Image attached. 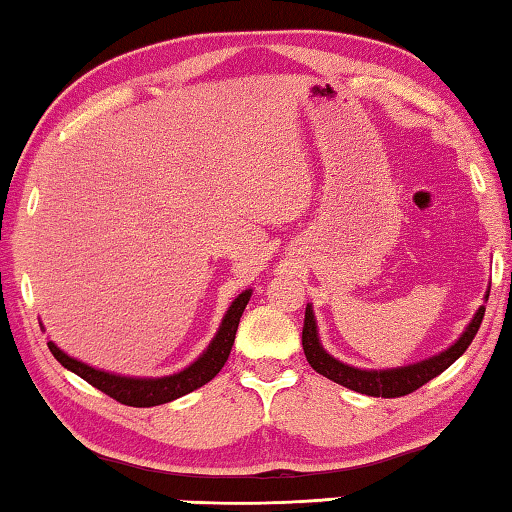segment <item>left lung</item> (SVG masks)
<instances>
[{
    "instance_id": "8db88e82",
    "label": "left lung",
    "mask_w": 512,
    "mask_h": 512,
    "mask_svg": "<svg viewBox=\"0 0 512 512\" xmlns=\"http://www.w3.org/2000/svg\"><path fill=\"white\" fill-rule=\"evenodd\" d=\"M483 314H485V307H479V311H476V316L472 318V323L467 325L461 339H458L452 348L445 350L443 354H438V357H431L422 363H415V366L395 368V370H359L336 361L334 357H329L323 348H320L314 311H311V307H307L305 325H302V350H305V357L311 368L320 372L323 377L336 381V384L350 388V391H357L361 395H370V397H402L418 391V388L427 384V381L438 377L440 372H445L467 348H470V343L474 341V336L481 327Z\"/></svg>"
}]
</instances>
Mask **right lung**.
<instances>
[{"instance_id": "add662e5", "label": "right lung", "mask_w": 512, "mask_h": 512, "mask_svg": "<svg viewBox=\"0 0 512 512\" xmlns=\"http://www.w3.org/2000/svg\"><path fill=\"white\" fill-rule=\"evenodd\" d=\"M250 300V291H244L241 296L232 302L228 314H225L223 323L219 327V334L214 336L210 348L192 366L185 368L183 372L171 377L160 379H131V377H119L108 375V372L94 370L85 363L67 357L65 352H60L54 343H47L51 354H54L60 366L72 370L81 379L88 381L94 388H99L101 393H106L112 400H117L126 406H137V409H146V406H158L167 404L171 400H178L187 393L196 391V388L205 386L207 381L219 375V370L225 366V361L230 357L232 343H235V334L239 327V318L244 314V309Z\"/></svg>"}]
</instances>
